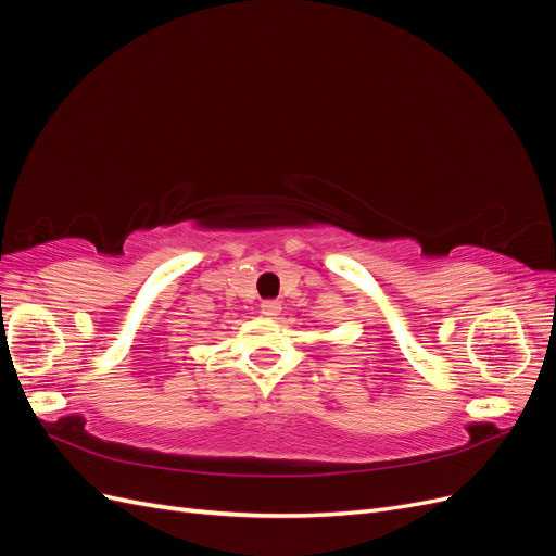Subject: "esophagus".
I'll return each instance as SVG.
<instances>
[{
    "label": "esophagus",
    "mask_w": 556,
    "mask_h": 556,
    "mask_svg": "<svg viewBox=\"0 0 556 556\" xmlns=\"http://www.w3.org/2000/svg\"><path fill=\"white\" fill-rule=\"evenodd\" d=\"M262 315H266V317H276V315H280V311H282V304L280 301H274V299H268V301H262Z\"/></svg>",
    "instance_id": "34e87169"
}]
</instances>
